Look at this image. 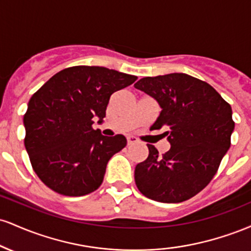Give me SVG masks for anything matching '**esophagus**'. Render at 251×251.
<instances>
[{
	"label": "esophagus",
	"mask_w": 251,
	"mask_h": 251,
	"mask_svg": "<svg viewBox=\"0 0 251 251\" xmlns=\"http://www.w3.org/2000/svg\"><path fill=\"white\" fill-rule=\"evenodd\" d=\"M138 143V139L133 135H128L127 137V145H133V144Z\"/></svg>",
	"instance_id": "1"
}]
</instances>
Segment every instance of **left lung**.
I'll return each instance as SVG.
<instances>
[{"label": "left lung", "instance_id": "8db88e82", "mask_svg": "<svg viewBox=\"0 0 251 251\" xmlns=\"http://www.w3.org/2000/svg\"><path fill=\"white\" fill-rule=\"evenodd\" d=\"M134 87L162 108L152 129L165 128L171 148L159 155L148 144L149 157L134 170L145 197L179 203L201 191L217 172L235 128L231 106L209 83L185 73L146 76Z\"/></svg>", "mask_w": 251, "mask_h": 251}]
</instances>
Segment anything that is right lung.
Masks as SVG:
<instances>
[{"label":"right lung","mask_w":251,"mask_h":251,"mask_svg":"<svg viewBox=\"0 0 251 251\" xmlns=\"http://www.w3.org/2000/svg\"><path fill=\"white\" fill-rule=\"evenodd\" d=\"M135 80L106 67L74 66L33 94L24 117L25 146L43 184L72 197L101 185L108 160L127 140L123 134L102 135L92 127L93 118L102 122L112 94Z\"/></svg>","instance_id":"right-lung-1"}]
</instances>
